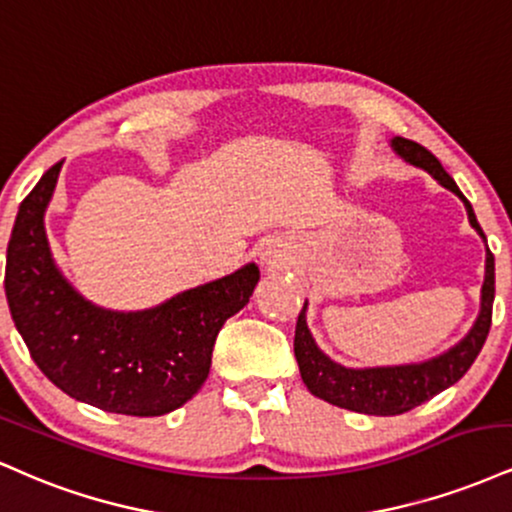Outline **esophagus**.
<instances>
[{
    "instance_id": "obj_1",
    "label": "esophagus",
    "mask_w": 512,
    "mask_h": 512,
    "mask_svg": "<svg viewBox=\"0 0 512 512\" xmlns=\"http://www.w3.org/2000/svg\"><path fill=\"white\" fill-rule=\"evenodd\" d=\"M261 258L266 266H285V261L290 258V251H287V244L282 239H268L261 251Z\"/></svg>"
}]
</instances>
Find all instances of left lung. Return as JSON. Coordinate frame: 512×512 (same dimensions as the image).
<instances>
[{
    "mask_svg": "<svg viewBox=\"0 0 512 512\" xmlns=\"http://www.w3.org/2000/svg\"><path fill=\"white\" fill-rule=\"evenodd\" d=\"M390 148L395 155L407 162V165L419 167L429 172L443 189L453 191L455 196L465 203L467 218L474 232L486 242V234L479 227L477 215H474L472 203L462 196V191L455 184V179L443 170L436 155L419 143L407 141V138L395 136L390 141ZM496 294V268L494 254L486 246V275L482 285V309H479L477 321L470 328V333L462 338L458 345H453L438 357L424 359L417 364H398V366H366V369H350L328 357L321 347L316 345L314 335L306 326V304L302 314L297 318V330H294V357H297L299 374H302L304 386L311 390V395L330 402V405L342 407V410L371 414V417H393V414L410 412L422 402L431 400L458 383L467 369L474 364L477 354L482 352L486 335L491 328V309H494Z\"/></svg>",
    "mask_w": 512,
    "mask_h": 512,
    "instance_id": "left-lung-1",
    "label": "left lung"
}]
</instances>
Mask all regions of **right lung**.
I'll return each mask as SVG.
<instances>
[{
  "label": "right lung",
  "instance_id": "right-lung-1",
  "mask_svg": "<svg viewBox=\"0 0 512 512\" xmlns=\"http://www.w3.org/2000/svg\"><path fill=\"white\" fill-rule=\"evenodd\" d=\"M62 162L23 198L6 249L4 292L30 357L59 390L105 412L160 417L206 383L220 328L249 304L256 263L143 311L88 302L54 263L45 232Z\"/></svg>",
  "mask_w": 512,
  "mask_h": 512
}]
</instances>
